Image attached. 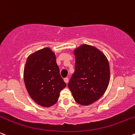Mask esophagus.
I'll return each mask as SVG.
<instances>
[{"instance_id": "34e87169", "label": "esophagus", "mask_w": 135, "mask_h": 135, "mask_svg": "<svg viewBox=\"0 0 135 135\" xmlns=\"http://www.w3.org/2000/svg\"><path fill=\"white\" fill-rule=\"evenodd\" d=\"M64 81L65 83H68V81H69V79H68V78H65L64 79Z\"/></svg>"}]
</instances>
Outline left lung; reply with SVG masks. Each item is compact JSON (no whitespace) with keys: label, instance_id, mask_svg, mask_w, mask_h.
<instances>
[{"label":"left lung","instance_id":"8db88e82","mask_svg":"<svg viewBox=\"0 0 135 135\" xmlns=\"http://www.w3.org/2000/svg\"><path fill=\"white\" fill-rule=\"evenodd\" d=\"M73 54L75 71L68 87L78 104L89 105L102 97L109 86L108 59L99 49L87 44L74 49Z\"/></svg>","mask_w":135,"mask_h":135}]
</instances>
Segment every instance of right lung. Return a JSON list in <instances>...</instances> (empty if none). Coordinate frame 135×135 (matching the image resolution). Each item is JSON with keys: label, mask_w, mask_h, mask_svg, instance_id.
<instances>
[{"label": "right lung", "mask_w": 135, "mask_h": 135, "mask_svg": "<svg viewBox=\"0 0 135 135\" xmlns=\"http://www.w3.org/2000/svg\"><path fill=\"white\" fill-rule=\"evenodd\" d=\"M28 94L36 104L50 107L56 104L60 91L66 86L56 62L55 53L45 47L31 54L23 72Z\"/></svg>", "instance_id": "add662e5"}]
</instances>
